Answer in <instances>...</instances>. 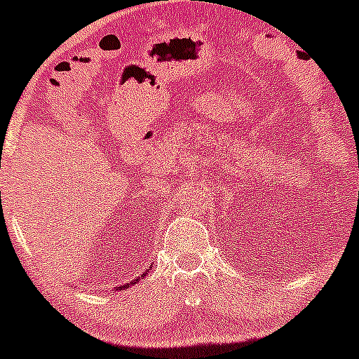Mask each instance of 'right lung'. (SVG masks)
Returning a JSON list of instances; mask_svg holds the SVG:
<instances>
[{
	"label": "right lung",
	"instance_id": "1",
	"mask_svg": "<svg viewBox=\"0 0 359 359\" xmlns=\"http://www.w3.org/2000/svg\"><path fill=\"white\" fill-rule=\"evenodd\" d=\"M142 276H147V271H145V273H143V275H140V276H138V278H136V280H131V282H129V283H124V285L117 287V290H124V289H128V287H131V285H136V283H138V280H140V278H142Z\"/></svg>",
	"mask_w": 359,
	"mask_h": 359
}]
</instances>
